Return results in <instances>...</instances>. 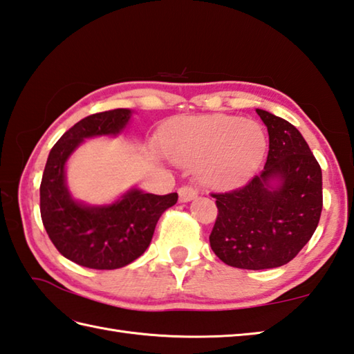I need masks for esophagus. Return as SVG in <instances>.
Instances as JSON below:
<instances>
[{"mask_svg":"<svg viewBox=\"0 0 354 354\" xmlns=\"http://www.w3.org/2000/svg\"><path fill=\"white\" fill-rule=\"evenodd\" d=\"M178 195H179V201H181V203H189V201L195 199L198 196V193L195 189H193V187L183 185V187H179Z\"/></svg>","mask_w":354,"mask_h":354,"instance_id":"obj_1","label":"esophagus"}]
</instances>
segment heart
I'll use <instances>...</instances> for the list:
<instances>
[{
	"mask_svg": "<svg viewBox=\"0 0 354 354\" xmlns=\"http://www.w3.org/2000/svg\"><path fill=\"white\" fill-rule=\"evenodd\" d=\"M162 147L171 161L196 164L203 184L233 190L259 170L268 140L261 124L218 113L170 121L162 131Z\"/></svg>",
	"mask_w": 354,
	"mask_h": 354,
	"instance_id": "obj_1",
	"label": "heart"
}]
</instances>
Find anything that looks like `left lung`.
Listing matches in <instances>:
<instances>
[{"label":"left lung","mask_w":354,"mask_h":354,"mask_svg":"<svg viewBox=\"0 0 354 354\" xmlns=\"http://www.w3.org/2000/svg\"><path fill=\"white\" fill-rule=\"evenodd\" d=\"M268 130L261 175L228 193H213L218 218L210 247L227 266L276 268L313 236L322 212V171L293 124L256 109Z\"/></svg>","instance_id":"obj_1"}]
</instances>
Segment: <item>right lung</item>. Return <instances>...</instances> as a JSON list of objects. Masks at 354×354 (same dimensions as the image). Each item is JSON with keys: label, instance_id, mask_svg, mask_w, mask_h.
Here are the masks:
<instances>
[{"label": "right lung", "instance_id": "1", "mask_svg": "<svg viewBox=\"0 0 354 354\" xmlns=\"http://www.w3.org/2000/svg\"><path fill=\"white\" fill-rule=\"evenodd\" d=\"M130 109L90 115L62 135L48 153L39 187L41 219L57 250L82 267L115 270L147 250L158 219L175 205L178 193L158 196L133 189L112 204L76 201L66 181V164L84 140L118 136L127 127Z\"/></svg>", "mask_w": 354, "mask_h": 354}]
</instances>
